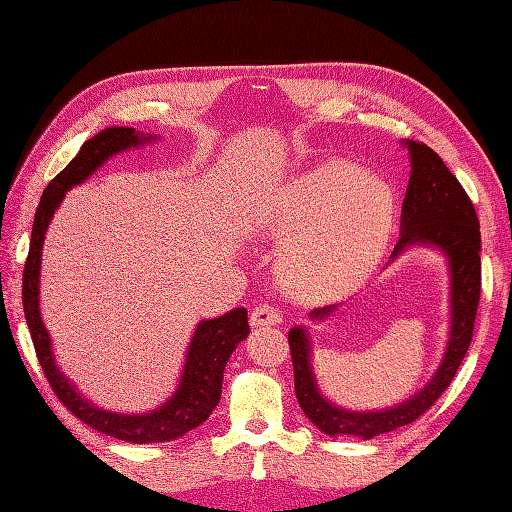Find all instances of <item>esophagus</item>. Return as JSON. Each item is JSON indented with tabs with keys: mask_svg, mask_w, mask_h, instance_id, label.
Masks as SVG:
<instances>
[{
	"mask_svg": "<svg viewBox=\"0 0 512 512\" xmlns=\"http://www.w3.org/2000/svg\"><path fill=\"white\" fill-rule=\"evenodd\" d=\"M250 322H252V327H273V324H280L282 322L280 309L269 305V303H260L252 309Z\"/></svg>",
	"mask_w": 512,
	"mask_h": 512,
	"instance_id": "esophagus-1",
	"label": "esophagus"
}]
</instances>
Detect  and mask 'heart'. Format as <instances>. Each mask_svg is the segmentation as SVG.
<instances>
[{
	"instance_id": "heart-1",
	"label": "heart",
	"mask_w": 512,
	"mask_h": 512,
	"mask_svg": "<svg viewBox=\"0 0 512 512\" xmlns=\"http://www.w3.org/2000/svg\"><path fill=\"white\" fill-rule=\"evenodd\" d=\"M395 224V196L384 179L346 160L303 170L277 190L258 218L284 241L277 273L294 297H339L376 269Z\"/></svg>"
}]
</instances>
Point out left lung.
Returning <instances> with one entry per match:
<instances>
[{"label":"left lung","mask_w":512,"mask_h":512,"mask_svg":"<svg viewBox=\"0 0 512 512\" xmlns=\"http://www.w3.org/2000/svg\"><path fill=\"white\" fill-rule=\"evenodd\" d=\"M404 145L410 151L412 173L401 207L399 241L391 260L410 245H431L446 254L448 271H451V337L436 376L427 382L425 389L389 410L352 412L337 408L327 397H322L312 369V346L307 331L305 327L290 329L288 344L299 406L309 421L327 436L369 440L414 423L448 389L472 342L480 299V224L474 205L436 151L425 143L404 141ZM335 309L337 305L318 307L309 316L322 320Z\"/></svg>","instance_id":"obj_1"}]
</instances>
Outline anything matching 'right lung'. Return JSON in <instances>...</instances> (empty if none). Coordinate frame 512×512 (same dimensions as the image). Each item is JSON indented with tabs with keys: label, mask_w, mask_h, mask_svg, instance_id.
I'll return each instance as SVG.
<instances>
[{
	"label": "right lung",
	"mask_w": 512,
	"mask_h": 512,
	"mask_svg": "<svg viewBox=\"0 0 512 512\" xmlns=\"http://www.w3.org/2000/svg\"><path fill=\"white\" fill-rule=\"evenodd\" d=\"M151 138L156 136H143L141 132H134V128H106L94 138H89L81 151L76 153V158L42 192L23 269L25 320L29 333H32L40 367L57 399L76 418H81L85 425L111 438L134 444L168 442L203 425L222 397L224 367L232 350L250 333L245 307H237L220 318L200 322L188 346V356H185L183 374L175 395L166 404L147 414H119L102 410L85 399L83 393L76 391L74 384L59 371L53 359L51 337L40 318V262L44 232L70 188L85 181L91 173H96L115 153L143 145Z\"/></svg>",
	"instance_id": "right-lung-1"
}]
</instances>
